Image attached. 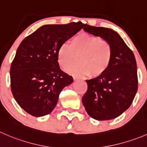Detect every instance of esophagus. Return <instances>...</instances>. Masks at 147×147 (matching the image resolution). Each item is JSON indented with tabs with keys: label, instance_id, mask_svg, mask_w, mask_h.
Segmentation results:
<instances>
[{
	"label": "esophagus",
	"instance_id": "34e87169",
	"mask_svg": "<svg viewBox=\"0 0 147 147\" xmlns=\"http://www.w3.org/2000/svg\"><path fill=\"white\" fill-rule=\"evenodd\" d=\"M73 79L75 80H81V78H79V77L75 76V75H74V76H73Z\"/></svg>",
	"mask_w": 147,
	"mask_h": 147
}]
</instances>
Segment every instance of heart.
<instances>
[{
	"mask_svg": "<svg viewBox=\"0 0 147 147\" xmlns=\"http://www.w3.org/2000/svg\"><path fill=\"white\" fill-rule=\"evenodd\" d=\"M58 62L67 70L80 61L72 69L80 75L99 77L109 68L113 59V49L105 39L89 34H78L72 39L70 45L64 43L58 51Z\"/></svg>",
	"mask_w": 147,
	"mask_h": 147,
	"instance_id": "1",
	"label": "heart"
}]
</instances>
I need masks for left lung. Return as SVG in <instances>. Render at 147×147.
Here are the masks:
<instances>
[{"mask_svg": "<svg viewBox=\"0 0 147 147\" xmlns=\"http://www.w3.org/2000/svg\"><path fill=\"white\" fill-rule=\"evenodd\" d=\"M83 29L108 41L113 49V59L105 73L86 80L88 90L82 97V104L88 115L94 119H115L130 107L137 92L134 55L119 34L111 28L86 24Z\"/></svg>", "mask_w": 147, "mask_h": 147, "instance_id": "1", "label": "left lung"}]
</instances>
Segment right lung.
<instances>
[{
    "instance_id": "obj_1",
    "label": "right lung",
    "mask_w": 147,
    "mask_h": 147,
    "mask_svg": "<svg viewBox=\"0 0 147 147\" xmlns=\"http://www.w3.org/2000/svg\"><path fill=\"white\" fill-rule=\"evenodd\" d=\"M84 25L79 21L42 26L20 44L11 65V92L31 116L50 113L62 90L73 82L72 77L59 67L58 51Z\"/></svg>"
}]
</instances>
